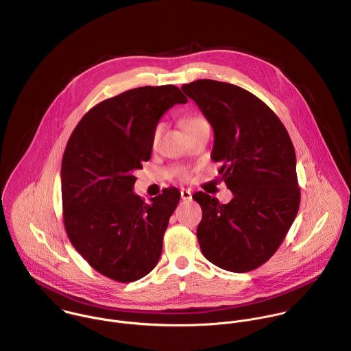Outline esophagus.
I'll list each match as a JSON object with an SVG mask.
<instances>
[{"mask_svg":"<svg viewBox=\"0 0 351 351\" xmlns=\"http://www.w3.org/2000/svg\"><path fill=\"white\" fill-rule=\"evenodd\" d=\"M181 199L184 201H189L192 199L191 189H181Z\"/></svg>","mask_w":351,"mask_h":351,"instance_id":"34e87169","label":"esophagus"}]
</instances>
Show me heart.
Listing matches in <instances>:
<instances>
[{"label":"heart","instance_id":"obj_1","mask_svg":"<svg viewBox=\"0 0 351 351\" xmlns=\"http://www.w3.org/2000/svg\"><path fill=\"white\" fill-rule=\"evenodd\" d=\"M205 123H206V121H205L202 117H200V116H192V117H186V119L182 120V127H184V130H185L186 132H191V131L199 128L200 125L205 124ZM163 130H165V124H163V123H159V124L155 125V128H154V131H152V145H156V143H158V141H159V138H160Z\"/></svg>","mask_w":351,"mask_h":351}]
</instances>
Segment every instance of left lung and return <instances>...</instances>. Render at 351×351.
<instances>
[{
  "label": "left lung",
  "mask_w": 351,
  "mask_h": 351,
  "mask_svg": "<svg viewBox=\"0 0 351 351\" xmlns=\"http://www.w3.org/2000/svg\"><path fill=\"white\" fill-rule=\"evenodd\" d=\"M181 89L212 125L210 158L221 163L219 174L234 195L228 204L193 195L202 209L201 251L217 267L250 271L280 247L299 210L292 141L276 113L237 85L199 80Z\"/></svg>",
  "instance_id": "1"
}]
</instances>
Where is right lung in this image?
Masks as SVG:
<instances>
[{
    "label": "right lung",
    "instance_id": "obj_1",
    "mask_svg": "<svg viewBox=\"0 0 351 351\" xmlns=\"http://www.w3.org/2000/svg\"><path fill=\"white\" fill-rule=\"evenodd\" d=\"M188 99L174 85L127 90L93 106L73 131L62 159L67 237L108 278L132 282L156 266L177 188L145 202L134 193L135 171L150 159L152 131L163 113Z\"/></svg>",
    "mask_w": 351,
    "mask_h": 351
}]
</instances>
